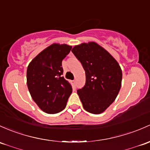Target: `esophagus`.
<instances>
[{
  "label": "esophagus",
  "instance_id": "obj_1",
  "mask_svg": "<svg viewBox=\"0 0 150 150\" xmlns=\"http://www.w3.org/2000/svg\"><path fill=\"white\" fill-rule=\"evenodd\" d=\"M72 83H73V84H74V85H75V80H72Z\"/></svg>",
  "mask_w": 150,
  "mask_h": 150
}]
</instances>
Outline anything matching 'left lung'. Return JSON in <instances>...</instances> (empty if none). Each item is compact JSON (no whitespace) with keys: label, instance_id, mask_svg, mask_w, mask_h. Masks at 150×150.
Returning a JSON list of instances; mask_svg holds the SVG:
<instances>
[{"label":"left lung","instance_id":"left-lung-1","mask_svg":"<svg viewBox=\"0 0 150 150\" xmlns=\"http://www.w3.org/2000/svg\"><path fill=\"white\" fill-rule=\"evenodd\" d=\"M72 52L86 72V84L77 91L83 108L94 114L103 112L120 91L122 72L119 63L96 42L75 46Z\"/></svg>","mask_w":150,"mask_h":150}]
</instances>
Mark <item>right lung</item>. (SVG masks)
I'll return each instance as SVG.
<instances>
[{
  "instance_id": "add662e5",
  "label": "right lung",
  "mask_w": 150,
  "mask_h": 150,
  "mask_svg": "<svg viewBox=\"0 0 150 150\" xmlns=\"http://www.w3.org/2000/svg\"><path fill=\"white\" fill-rule=\"evenodd\" d=\"M72 47L53 44L41 52L27 67L26 80L31 98L47 113L62 111L72 92V86L62 77V59Z\"/></svg>"
}]
</instances>
